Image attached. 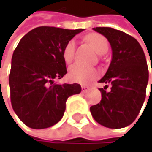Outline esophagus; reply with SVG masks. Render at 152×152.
I'll list each match as a JSON object with an SVG mask.
<instances>
[{"label":"esophagus","instance_id":"esophagus-1","mask_svg":"<svg viewBox=\"0 0 152 152\" xmlns=\"http://www.w3.org/2000/svg\"><path fill=\"white\" fill-rule=\"evenodd\" d=\"M81 88H82V92L83 93H86V92H87V91H88V86H81Z\"/></svg>","mask_w":152,"mask_h":152}]
</instances>
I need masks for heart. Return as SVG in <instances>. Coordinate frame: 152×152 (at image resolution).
I'll use <instances>...</instances> for the list:
<instances>
[{
	"label": "heart",
	"mask_w": 152,
	"mask_h": 152,
	"mask_svg": "<svg viewBox=\"0 0 152 152\" xmlns=\"http://www.w3.org/2000/svg\"><path fill=\"white\" fill-rule=\"evenodd\" d=\"M86 40L92 45L98 54H105L108 50V41L105 36L99 34L92 33L86 35ZM75 49V41L71 39L65 45L63 50V59L66 64H70L74 59ZM98 77V71L93 67L84 66L79 64L74 65L69 68L68 78L70 81L79 84H88Z\"/></svg>",
	"instance_id": "b5f03b06"
}]
</instances>
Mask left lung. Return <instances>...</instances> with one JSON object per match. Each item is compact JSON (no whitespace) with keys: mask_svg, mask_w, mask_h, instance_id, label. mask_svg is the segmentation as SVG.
<instances>
[{"mask_svg":"<svg viewBox=\"0 0 152 152\" xmlns=\"http://www.w3.org/2000/svg\"><path fill=\"white\" fill-rule=\"evenodd\" d=\"M111 45L112 60L99 83L107 85L101 92V101L90 107L94 119L109 129L130 125L138 117L146 97L149 70L144 52L138 41L128 34L110 27H96ZM152 88V81H151Z\"/></svg>","mask_w":152,"mask_h":152,"instance_id":"obj_1","label":"left lung"}]
</instances>
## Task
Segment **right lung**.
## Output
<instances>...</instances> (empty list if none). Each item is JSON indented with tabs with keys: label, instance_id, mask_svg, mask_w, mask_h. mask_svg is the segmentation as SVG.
<instances>
[{
	"label": "right lung",
	"instance_id": "add662e5",
	"mask_svg": "<svg viewBox=\"0 0 152 152\" xmlns=\"http://www.w3.org/2000/svg\"><path fill=\"white\" fill-rule=\"evenodd\" d=\"M83 29L40 26L16 46L9 75L11 102L18 118L31 129L54 126L63 118L67 98L81 92L79 84L55 83L66 74L63 50Z\"/></svg>",
	"mask_w": 152,
	"mask_h": 152
}]
</instances>
